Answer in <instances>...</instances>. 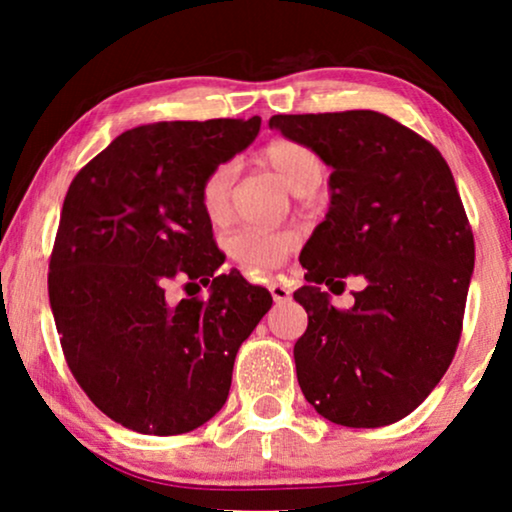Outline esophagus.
I'll return each mask as SVG.
<instances>
[{"instance_id": "1", "label": "esophagus", "mask_w": 512, "mask_h": 512, "mask_svg": "<svg viewBox=\"0 0 512 512\" xmlns=\"http://www.w3.org/2000/svg\"><path fill=\"white\" fill-rule=\"evenodd\" d=\"M270 293H272V300H275V303H286V300H291V291L279 282L270 284Z\"/></svg>"}]
</instances>
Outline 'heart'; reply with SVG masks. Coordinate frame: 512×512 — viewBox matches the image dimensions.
<instances>
[{
	"instance_id": "heart-1",
	"label": "heart",
	"mask_w": 512,
	"mask_h": 512,
	"mask_svg": "<svg viewBox=\"0 0 512 512\" xmlns=\"http://www.w3.org/2000/svg\"><path fill=\"white\" fill-rule=\"evenodd\" d=\"M258 160L277 174L293 193L307 195L321 184L326 165L310 146L296 139H272L258 151ZM235 184V165L221 163L207 172L200 184V209L207 221L223 223L230 216V195ZM300 237L296 230H256L244 228L228 240V254L247 270H275L286 261V256L298 247Z\"/></svg>"
}]
</instances>
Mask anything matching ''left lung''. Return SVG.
Listing matches in <instances>:
<instances>
[{
    "label": "left lung",
    "mask_w": 512,
    "mask_h": 512,
    "mask_svg": "<svg viewBox=\"0 0 512 512\" xmlns=\"http://www.w3.org/2000/svg\"><path fill=\"white\" fill-rule=\"evenodd\" d=\"M270 128L333 167L331 207L300 254L307 284L293 293L307 312L293 347L300 389L333 424H394L431 394L461 338L475 244L450 165L368 109L279 114ZM347 274L367 286L338 311L318 284Z\"/></svg>",
    "instance_id": "left-lung-1"
}]
</instances>
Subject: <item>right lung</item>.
Returning a JSON list of instances; mask_svg holds the SVG:
<instances>
[{
	"label": "right lung",
	"instance_id": "right-lung-1",
	"mask_svg": "<svg viewBox=\"0 0 512 512\" xmlns=\"http://www.w3.org/2000/svg\"><path fill=\"white\" fill-rule=\"evenodd\" d=\"M258 130V116L139 125L69 184L48 298L76 382L125 429L179 436L209 422L237 349L270 310L268 289L216 275L223 254L198 200L207 172ZM177 276L200 278L210 298L174 304Z\"/></svg>",
	"mask_w": 512,
	"mask_h": 512
}]
</instances>
